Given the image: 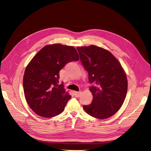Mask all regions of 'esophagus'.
<instances>
[{
  "instance_id": "obj_1",
  "label": "esophagus",
  "mask_w": 151,
  "mask_h": 151,
  "mask_svg": "<svg viewBox=\"0 0 151 151\" xmlns=\"http://www.w3.org/2000/svg\"><path fill=\"white\" fill-rule=\"evenodd\" d=\"M74 93H75V95L76 97H79L80 95H81L82 92L81 91H74Z\"/></svg>"
}]
</instances>
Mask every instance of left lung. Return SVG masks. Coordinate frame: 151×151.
<instances>
[{"instance_id":"1","label":"left lung","mask_w":151,"mask_h":151,"mask_svg":"<svg viewBox=\"0 0 151 151\" xmlns=\"http://www.w3.org/2000/svg\"><path fill=\"white\" fill-rule=\"evenodd\" d=\"M81 61L87 70L89 88L93 95L91 104L84 105L91 116L104 119L114 115L126 97L128 82L121 63L110 51L95 45L76 48Z\"/></svg>"}]
</instances>
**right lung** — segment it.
I'll list each match as a JSON object with an SVG mask.
<instances>
[{
  "label": "right lung",
  "instance_id": "obj_1",
  "mask_svg": "<svg viewBox=\"0 0 151 151\" xmlns=\"http://www.w3.org/2000/svg\"><path fill=\"white\" fill-rule=\"evenodd\" d=\"M72 46L52 44L43 47L25 69L23 89L28 106L39 116L50 118L60 114L71 97L59 84L60 70L67 63L78 61Z\"/></svg>",
  "mask_w": 151,
  "mask_h": 151
}]
</instances>
